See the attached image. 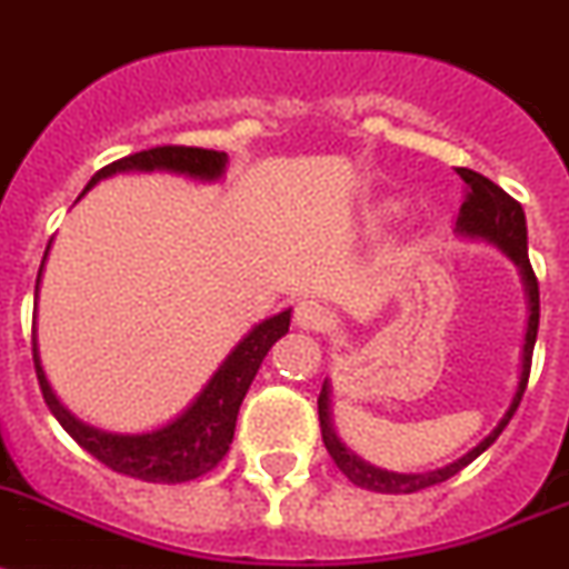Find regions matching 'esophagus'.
Returning <instances> with one entry per match:
<instances>
[{
    "mask_svg": "<svg viewBox=\"0 0 569 569\" xmlns=\"http://www.w3.org/2000/svg\"><path fill=\"white\" fill-rule=\"evenodd\" d=\"M296 326L305 328V331H328L331 328V313L317 299H305V302L296 305Z\"/></svg>",
    "mask_w": 569,
    "mask_h": 569,
    "instance_id": "obj_1",
    "label": "esophagus"
}]
</instances>
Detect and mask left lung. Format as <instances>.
Instances as JSON below:
<instances>
[{
    "label": "left lung",
    "mask_w": 569,
    "mask_h": 569,
    "mask_svg": "<svg viewBox=\"0 0 569 569\" xmlns=\"http://www.w3.org/2000/svg\"><path fill=\"white\" fill-rule=\"evenodd\" d=\"M457 173L465 182V203L459 206L457 229L462 234H471V238H486V241L497 243L500 250H506V256L520 267L523 281H527L529 293V328H527V342H523V372H520V387L515 392V401L506 410L503 421L491 430V433L482 439L473 450H468L462 459L445 465V468H436V471L427 473H396V471H380L375 465L358 459L351 450L342 448V442L337 439L335 427H331V410H328V380L322 383V392L317 398L319 407V427H322V442L326 450L331 453L335 465L340 468L346 477H349L355 486L369 488V491H380V495H412V491H421V488H430L436 482L450 480L453 473H459L465 465H471L473 459L480 457L482 450L491 448L495 439L503 433V427L509 425V419L518 410L520 398L527 392L529 383V369H532V349L535 337H538V319H541V293H538V279H535V270L529 264V250H527V214H523V206L515 200L511 194H506L497 182H491L482 173L471 171V168H457Z\"/></svg>",
    "instance_id": "8db88e82"
}]
</instances>
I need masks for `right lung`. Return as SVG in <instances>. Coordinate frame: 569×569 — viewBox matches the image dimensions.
I'll return each mask as SVG.
<instances>
[{
    "label": "right lung",
    "mask_w": 569,
    "mask_h": 569,
    "mask_svg": "<svg viewBox=\"0 0 569 569\" xmlns=\"http://www.w3.org/2000/svg\"><path fill=\"white\" fill-rule=\"evenodd\" d=\"M157 168L159 171L189 173V177H200V180H214L227 168V153L223 150L186 148V144H159V148L139 150V153H130V157L104 166L89 180L83 191H89L98 180H104L116 171H157ZM46 252H49V247H46ZM37 284H40V276H37ZM288 328L290 311H281L264 322H258L250 335L234 346L232 355L220 363L218 372L211 375L203 392L194 398V403L182 412L180 419L142 436L104 433V430H96V427L74 419L72 412L63 410V403L54 398L49 380L42 375L37 342L31 346V351H34V369L42 398L49 403V410L54 412V419L63 425L66 433L72 436L87 453H92L98 462L112 468L116 473L136 477V480L189 482L209 473L220 459L227 457L243 396H247L261 360L267 358V351L273 349L279 337L288 335Z\"/></svg>",
    "instance_id": "1"
}]
</instances>
